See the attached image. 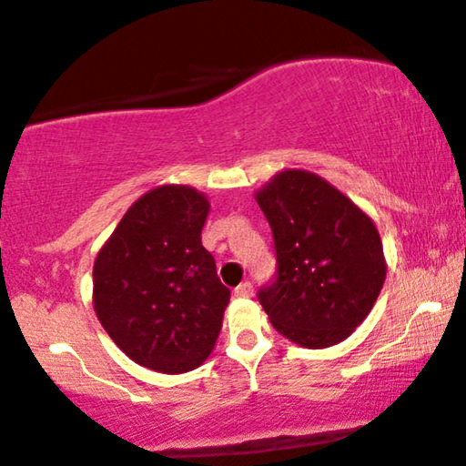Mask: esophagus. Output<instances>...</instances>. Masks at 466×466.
Returning <instances> with one entry per match:
<instances>
[{"label":"esophagus","mask_w":466,"mask_h":466,"mask_svg":"<svg viewBox=\"0 0 466 466\" xmlns=\"http://www.w3.org/2000/svg\"><path fill=\"white\" fill-rule=\"evenodd\" d=\"M234 296L236 298H251L253 296V283H251V280H245V283H240L238 287H236Z\"/></svg>","instance_id":"esophagus-1"}]
</instances>
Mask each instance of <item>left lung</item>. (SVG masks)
I'll return each instance as SVG.
<instances>
[{
    "instance_id": "1",
    "label": "left lung",
    "mask_w": 466,
    "mask_h": 466,
    "mask_svg": "<svg viewBox=\"0 0 466 466\" xmlns=\"http://www.w3.org/2000/svg\"><path fill=\"white\" fill-rule=\"evenodd\" d=\"M270 224L277 274L258 299L279 333L306 349L349 338L384 285L373 221L320 177L285 170L258 194Z\"/></svg>"
}]
</instances>
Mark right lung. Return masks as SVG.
<instances>
[{
  "label": "right lung",
  "instance_id": "right-lung-1",
  "mask_svg": "<svg viewBox=\"0 0 466 466\" xmlns=\"http://www.w3.org/2000/svg\"><path fill=\"white\" fill-rule=\"evenodd\" d=\"M208 200L187 186L141 196L96 255L95 310L135 363L162 373L198 367L221 331L230 289L200 232Z\"/></svg>",
  "mask_w": 466,
  "mask_h": 466
}]
</instances>
